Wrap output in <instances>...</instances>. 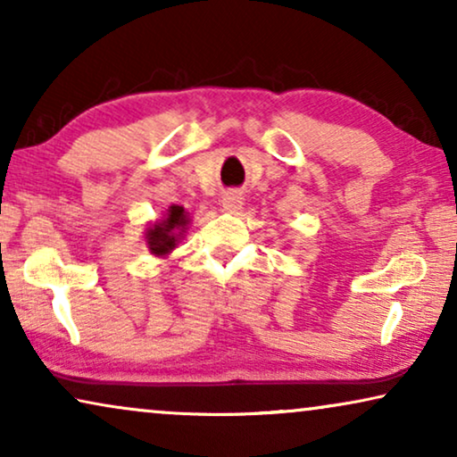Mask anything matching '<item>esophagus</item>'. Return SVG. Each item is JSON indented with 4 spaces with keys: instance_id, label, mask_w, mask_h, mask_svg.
Listing matches in <instances>:
<instances>
[{
    "instance_id": "34e87169",
    "label": "esophagus",
    "mask_w": 457,
    "mask_h": 457,
    "mask_svg": "<svg viewBox=\"0 0 457 457\" xmlns=\"http://www.w3.org/2000/svg\"><path fill=\"white\" fill-rule=\"evenodd\" d=\"M243 208V197L239 191H227L222 197V210L228 214H237Z\"/></svg>"
}]
</instances>
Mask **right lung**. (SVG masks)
<instances>
[{"label": "right lung", "mask_w": 457, "mask_h": 457, "mask_svg": "<svg viewBox=\"0 0 457 457\" xmlns=\"http://www.w3.org/2000/svg\"><path fill=\"white\" fill-rule=\"evenodd\" d=\"M189 222V212L183 205H170L162 218L149 222L143 233L149 253H154L155 258H166L168 253H172V249L183 241Z\"/></svg>", "instance_id": "obj_1"}]
</instances>
